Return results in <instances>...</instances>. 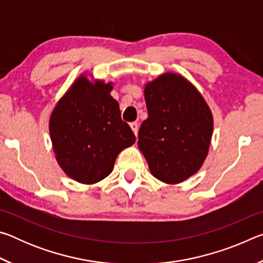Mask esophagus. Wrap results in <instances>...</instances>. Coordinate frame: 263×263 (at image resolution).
I'll use <instances>...</instances> for the list:
<instances>
[{
    "label": "esophagus",
    "instance_id": "1",
    "mask_svg": "<svg viewBox=\"0 0 263 263\" xmlns=\"http://www.w3.org/2000/svg\"><path fill=\"white\" fill-rule=\"evenodd\" d=\"M130 127H131V130L133 131V133H135V135L137 136L138 135V124L137 123H131Z\"/></svg>",
    "mask_w": 263,
    "mask_h": 263
}]
</instances>
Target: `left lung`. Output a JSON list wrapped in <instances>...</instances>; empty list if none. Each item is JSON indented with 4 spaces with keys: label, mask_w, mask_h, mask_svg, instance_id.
Wrapping results in <instances>:
<instances>
[{
    "label": "left lung",
    "mask_w": 263,
    "mask_h": 263,
    "mask_svg": "<svg viewBox=\"0 0 263 263\" xmlns=\"http://www.w3.org/2000/svg\"><path fill=\"white\" fill-rule=\"evenodd\" d=\"M148 117L142 122L138 147L151 174L177 184L199 171L208 157L213 117L201 92L177 73H164L145 84Z\"/></svg>",
    "instance_id": "left-lung-1"
}]
</instances>
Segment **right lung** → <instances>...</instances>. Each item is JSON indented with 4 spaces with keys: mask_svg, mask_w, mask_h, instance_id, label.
Listing matches in <instances>:
<instances>
[{
    "mask_svg": "<svg viewBox=\"0 0 263 263\" xmlns=\"http://www.w3.org/2000/svg\"><path fill=\"white\" fill-rule=\"evenodd\" d=\"M112 82L81 74L58 101L48 128L55 159L70 179L94 184L112 172L118 154L136 141L110 95Z\"/></svg>",
    "mask_w": 263,
    "mask_h": 263,
    "instance_id": "obj_1",
    "label": "right lung"
}]
</instances>
